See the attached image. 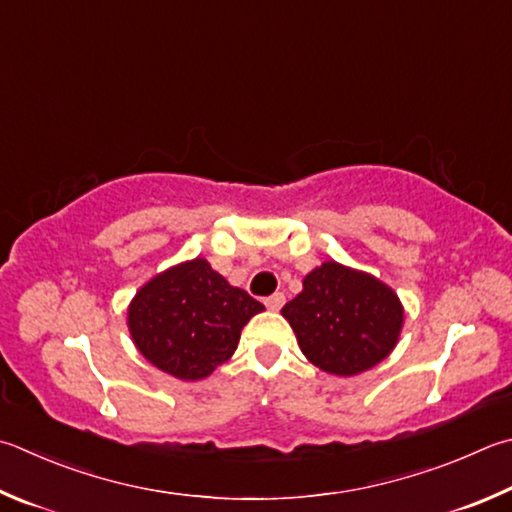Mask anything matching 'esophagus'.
<instances>
[{
  "label": "esophagus",
  "mask_w": 512,
  "mask_h": 512,
  "mask_svg": "<svg viewBox=\"0 0 512 512\" xmlns=\"http://www.w3.org/2000/svg\"><path fill=\"white\" fill-rule=\"evenodd\" d=\"M284 302H286L284 293H273V295H268L266 300H264V304H266L271 311H280L282 306H284Z\"/></svg>",
  "instance_id": "34e87169"
}]
</instances>
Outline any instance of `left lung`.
I'll return each instance as SVG.
<instances>
[{
    "label": "left lung",
    "mask_w": 512,
    "mask_h": 512,
    "mask_svg": "<svg viewBox=\"0 0 512 512\" xmlns=\"http://www.w3.org/2000/svg\"><path fill=\"white\" fill-rule=\"evenodd\" d=\"M315 367L353 376L396 347L403 306L392 288L367 273L324 262L304 277L302 293L282 309Z\"/></svg>",
    "instance_id": "obj_1"
}]
</instances>
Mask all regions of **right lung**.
Masks as SVG:
<instances>
[{"instance_id": "add662e5", "label": "right lung", "mask_w": 512, "mask_h": 512, "mask_svg": "<svg viewBox=\"0 0 512 512\" xmlns=\"http://www.w3.org/2000/svg\"><path fill=\"white\" fill-rule=\"evenodd\" d=\"M264 304L192 259L136 293L127 313L134 345L154 367L181 380L210 376L237 349L244 324Z\"/></svg>"}]
</instances>
